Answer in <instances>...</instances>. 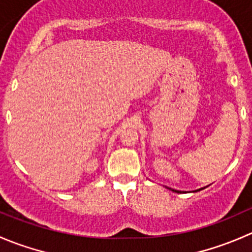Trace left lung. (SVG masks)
<instances>
[{
	"mask_svg": "<svg viewBox=\"0 0 252 252\" xmlns=\"http://www.w3.org/2000/svg\"><path fill=\"white\" fill-rule=\"evenodd\" d=\"M168 189H169V190H172V191H174V192H182V191H179V190H174V189H172V188H168ZM202 189H204V188H201V189H197L196 191H200V190H202Z\"/></svg>",
	"mask_w": 252,
	"mask_h": 252,
	"instance_id": "left-lung-1",
	"label": "left lung"
}]
</instances>
